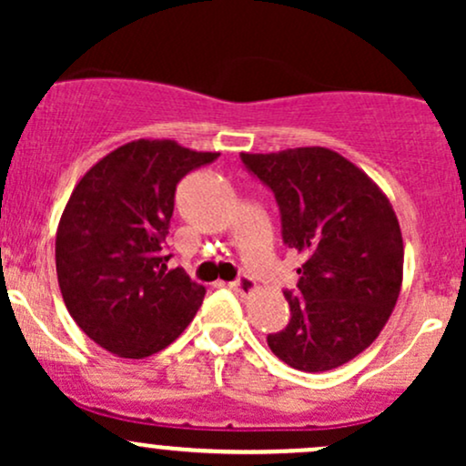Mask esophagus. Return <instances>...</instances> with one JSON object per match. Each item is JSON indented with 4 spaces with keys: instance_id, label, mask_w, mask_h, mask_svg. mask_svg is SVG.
Masks as SVG:
<instances>
[{
    "instance_id": "obj_1",
    "label": "esophagus",
    "mask_w": 466,
    "mask_h": 466,
    "mask_svg": "<svg viewBox=\"0 0 466 466\" xmlns=\"http://www.w3.org/2000/svg\"><path fill=\"white\" fill-rule=\"evenodd\" d=\"M229 289H232L234 293H238V296H243V298H249L251 293L256 291V282L251 280V278L243 276V278H238V280L229 282Z\"/></svg>"
}]
</instances>
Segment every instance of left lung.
<instances>
[{
    "instance_id": "8db88e82",
    "label": "left lung",
    "mask_w": 466,
    "mask_h": 466,
    "mask_svg": "<svg viewBox=\"0 0 466 466\" xmlns=\"http://www.w3.org/2000/svg\"><path fill=\"white\" fill-rule=\"evenodd\" d=\"M274 190L282 238L302 256L291 319L267 337L278 360L304 372L344 366L377 339L403 282V237L388 195L324 147L240 153Z\"/></svg>"
}]
</instances>
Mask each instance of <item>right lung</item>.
<instances>
[{
	"label": "right lung",
	"mask_w": 466,
	"mask_h": 466,
	"mask_svg": "<svg viewBox=\"0 0 466 466\" xmlns=\"http://www.w3.org/2000/svg\"><path fill=\"white\" fill-rule=\"evenodd\" d=\"M218 153L175 140H133L98 159L69 195L56 228L63 302L111 355L144 360L184 333L206 287L166 267L162 245L179 179Z\"/></svg>",
	"instance_id": "right-lung-1"
}]
</instances>
